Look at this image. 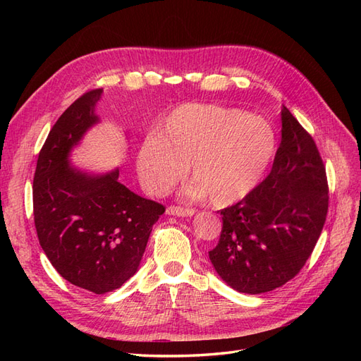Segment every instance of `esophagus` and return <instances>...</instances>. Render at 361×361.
I'll list each match as a JSON object with an SVG mask.
<instances>
[{"label": "esophagus", "mask_w": 361, "mask_h": 361, "mask_svg": "<svg viewBox=\"0 0 361 361\" xmlns=\"http://www.w3.org/2000/svg\"><path fill=\"white\" fill-rule=\"evenodd\" d=\"M166 214L167 215H174V216H192L194 211L192 209H185V207H180V206H169Z\"/></svg>", "instance_id": "34e87169"}]
</instances>
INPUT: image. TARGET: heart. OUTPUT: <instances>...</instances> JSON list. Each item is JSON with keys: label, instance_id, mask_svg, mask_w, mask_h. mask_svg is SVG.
Returning <instances> with one entry per match:
<instances>
[{"label": "heart", "instance_id": "obj_1", "mask_svg": "<svg viewBox=\"0 0 361 361\" xmlns=\"http://www.w3.org/2000/svg\"><path fill=\"white\" fill-rule=\"evenodd\" d=\"M277 150L267 118L236 108L187 104L176 108L137 152L143 188L162 195L190 169L188 195L216 207L244 200L264 179Z\"/></svg>", "mask_w": 361, "mask_h": 361}]
</instances>
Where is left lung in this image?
Masks as SVG:
<instances>
[{
    "label": "left lung",
    "instance_id": "left-lung-1",
    "mask_svg": "<svg viewBox=\"0 0 361 361\" xmlns=\"http://www.w3.org/2000/svg\"><path fill=\"white\" fill-rule=\"evenodd\" d=\"M329 185L313 138L286 106L281 141L267 179L221 211L223 231L209 251L216 274L243 293H264L298 274L318 243Z\"/></svg>",
    "mask_w": 361,
    "mask_h": 361
}]
</instances>
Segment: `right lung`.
I'll list each match as a JSON object with an SVG mask.
<instances>
[{"mask_svg":"<svg viewBox=\"0 0 361 361\" xmlns=\"http://www.w3.org/2000/svg\"><path fill=\"white\" fill-rule=\"evenodd\" d=\"M104 90L76 99L49 130L32 180L39 243L59 274L94 293L118 289L140 268L152 227L166 207L118 182V167H76L72 150L101 122Z\"/></svg>","mask_w":361,"mask_h":361,"instance_id":"right-lung-1","label":"right lung"}]
</instances>
